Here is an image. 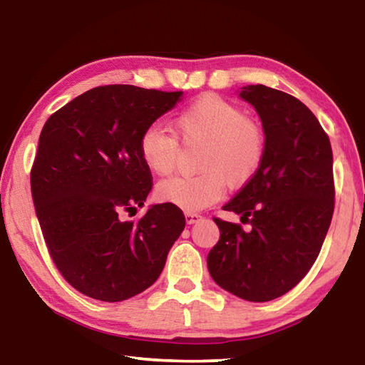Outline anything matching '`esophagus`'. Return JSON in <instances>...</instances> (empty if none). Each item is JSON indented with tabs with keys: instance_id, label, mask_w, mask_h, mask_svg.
Masks as SVG:
<instances>
[{
	"instance_id": "34e87169",
	"label": "esophagus",
	"mask_w": 365,
	"mask_h": 365,
	"mask_svg": "<svg viewBox=\"0 0 365 365\" xmlns=\"http://www.w3.org/2000/svg\"><path fill=\"white\" fill-rule=\"evenodd\" d=\"M186 222L189 223V225H192V223H197L200 220V215L199 214H194V212H186Z\"/></svg>"
}]
</instances>
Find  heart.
<instances>
[{"label": "heart", "instance_id": "1", "mask_svg": "<svg viewBox=\"0 0 365 365\" xmlns=\"http://www.w3.org/2000/svg\"><path fill=\"white\" fill-rule=\"evenodd\" d=\"M184 140H202L199 175L173 176L156 187V197L186 212L205 209L222 197L225 181L243 186L264 158V133L245 112L228 101L204 94L189 104L175 122ZM140 158L153 175L165 176L176 163L178 142L161 127L145 128L138 140Z\"/></svg>", "mask_w": 365, "mask_h": 365}]
</instances>
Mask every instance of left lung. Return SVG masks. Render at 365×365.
<instances>
[{
    "label": "left lung",
    "mask_w": 365,
    "mask_h": 365,
    "mask_svg": "<svg viewBox=\"0 0 365 365\" xmlns=\"http://www.w3.org/2000/svg\"><path fill=\"white\" fill-rule=\"evenodd\" d=\"M238 98L251 104L264 130V158L223 210L250 223L215 218L220 240L207 256L212 279L248 302L287 294L310 271L334 210L331 143L299 99L264 85Z\"/></svg>",
    "instance_id": "1"
}]
</instances>
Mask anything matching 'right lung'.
I'll list each match as a JSON object with an SVG mask.
<instances>
[{
  "label": "right lung",
  "instance_id": "obj_1",
  "mask_svg": "<svg viewBox=\"0 0 365 365\" xmlns=\"http://www.w3.org/2000/svg\"><path fill=\"white\" fill-rule=\"evenodd\" d=\"M182 91L132 85L93 88L48 117L31 171L34 207L50 256L76 290L103 302L143 292L163 271L186 227L182 210L150 205L138 222L151 173L138 140Z\"/></svg>",
  "mask_w": 365,
  "mask_h": 365
}]
</instances>
